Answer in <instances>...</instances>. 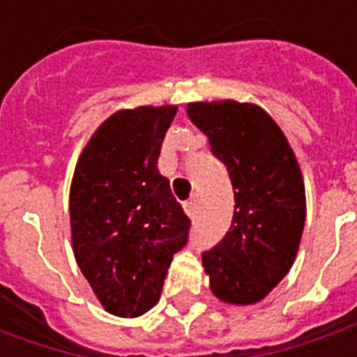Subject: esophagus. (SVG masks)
Segmentation results:
<instances>
[{
    "label": "esophagus",
    "instance_id": "1",
    "mask_svg": "<svg viewBox=\"0 0 357 357\" xmlns=\"http://www.w3.org/2000/svg\"><path fill=\"white\" fill-rule=\"evenodd\" d=\"M185 213L188 214V218H190V220H195V218H197V214H199V200L197 199L186 200Z\"/></svg>",
    "mask_w": 357,
    "mask_h": 357
}]
</instances>
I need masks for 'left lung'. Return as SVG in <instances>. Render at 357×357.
Here are the masks:
<instances>
[{
	"mask_svg": "<svg viewBox=\"0 0 357 357\" xmlns=\"http://www.w3.org/2000/svg\"><path fill=\"white\" fill-rule=\"evenodd\" d=\"M213 155L227 165L234 218L227 236L202 254L211 292L234 306L264 300L290 272L306 220L304 178L286 135L254 103L186 105Z\"/></svg>",
	"mask_w": 357,
	"mask_h": 357,
	"instance_id": "8db88e82",
	"label": "left lung"
}]
</instances>
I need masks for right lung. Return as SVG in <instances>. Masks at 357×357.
<instances>
[{
    "label": "right lung",
    "instance_id": "1",
    "mask_svg": "<svg viewBox=\"0 0 357 357\" xmlns=\"http://www.w3.org/2000/svg\"><path fill=\"white\" fill-rule=\"evenodd\" d=\"M176 105L121 109L91 135L69 190L71 242L109 314L137 318L160 298L190 220L157 169Z\"/></svg>",
    "mask_w": 357,
    "mask_h": 357
}]
</instances>
